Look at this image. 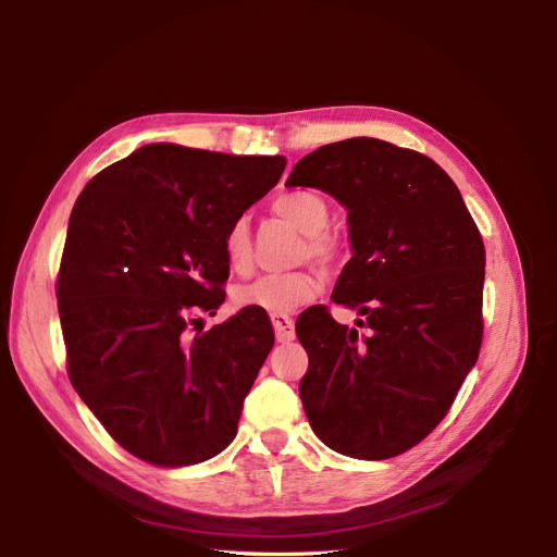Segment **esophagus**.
I'll return each mask as SVG.
<instances>
[{
	"label": "esophagus",
	"instance_id": "esophagus-1",
	"mask_svg": "<svg viewBox=\"0 0 557 557\" xmlns=\"http://www.w3.org/2000/svg\"><path fill=\"white\" fill-rule=\"evenodd\" d=\"M272 325L276 332V342L288 344L295 339V323L288 315H272Z\"/></svg>",
	"mask_w": 557,
	"mask_h": 557
}]
</instances>
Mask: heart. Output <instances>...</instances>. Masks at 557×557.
<instances>
[{
    "label": "heart",
    "instance_id": "heart-1",
    "mask_svg": "<svg viewBox=\"0 0 557 557\" xmlns=\"http://www.w3.org/2000/svg\"><path fill=\"white\" fill-rule=\"evenodd\" d=\"M274 211L283 221L307 234L305 256L332 264L342 256V242L332 237L330 207L323 195L313 190H290L274 199ZM223 252L234 272H246L250 267V227L246 218H234L223 232ZM320 290V276L313 272H288V274H267L237 290V305L242 309H256L269 315H285L307 305Z\"/></svg>",
    "mask_w": 557,
    "mask_h": 557
}]
</instances>
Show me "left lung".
<instances>
[{
  "instance_id": "1",
  "label": "left lung",
  "mask_w": 557,
  "mask_h": 557,
  "mask_svg": "<svg viewBox=\"0 0 557 557\" xmlns=\"http://www.w3.org/2000/svg\"><path fill=\"white\" fill-rule=\"evenodd\" d=\"M288 185L348 209L352 258L325 307L297 320L309 356L299 397L318 440L358 460H387L442 423L483 339L485 248L458 185L428 156L356 137L301 158Z\"/></svg>"
}]
</instances>
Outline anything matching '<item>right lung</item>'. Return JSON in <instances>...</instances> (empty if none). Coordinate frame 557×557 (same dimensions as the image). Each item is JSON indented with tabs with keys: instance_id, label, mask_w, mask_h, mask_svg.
<instances>
[{
	"instance_id": "obj_1",
	"label": "right lung",
	"mask_w": 557,
	"mask_h": 557,
	"mask_svg": "<svg viewBox=\"0 0 557 557\" xmlns=\"http://www.w3.org/2000/svg\"><path fill=\"white\" fill-rule=\"evenodd\" d=\"M283 156L150 144L78 195L55 283L66 374L134 458L205 462L237 436L274 346L269 315L225 301L223 232L278 183Z\"/></svg>"
}]
</instances>
